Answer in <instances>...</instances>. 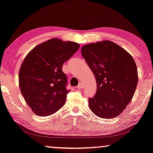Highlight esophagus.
<instances>
[{
	"instance_id": "obj_1",
	"label": "esophagus",
	"mask_w": 153,
	"mask_h": 153,
	"mask_svg": "<svg viewBox=\"0 0 153 153\" xmlns=\"http://www.w3.org/2000/svg\"><path fill=\"white\" fill-rule=\"evenodd\" d=\"M82 87H83V84L82 83V82H79V85L77 86V89H82Z\"/></svg>"
}]
</instances>
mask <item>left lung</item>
I'll return each mask as SVG.
<instances>
[{
    "mask_svg": "<svg viewBox=\"0 0 153 153\" xmlns=\"http://www.w3.org/2000/svg\"><path fill=\"white\" fill-rule=\"evenodd\" d=\"M82 55L95 76L97 91L89 98L95 115L113 119L126 109L138 82L137 66L126 50L110 41L82 47Z\"/></svg>",
    "mask_w": 153,
    "mask_h": 153,
    "instance_id": "8db88e82",
    "label": "left lung"
}]
</instances>
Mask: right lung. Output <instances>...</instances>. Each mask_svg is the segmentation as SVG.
<instances>
[{
    "instance_id": "right-lung-1",
    "label": "right lung",
    "mask_w": 153,
    "mask_h": 153,
    "mask_svg": "<svg viewBox=\"0 0 153 153\" xmlns=\"http://www.w3.org/2000/svg\"><path fill=\"white\" fill-rule=\"evenodd\" d=\"M72 42L52 39L34 48L23 60L19 75V87L25 102L35 114L46 117L65 104L67 77L64 62L78 50Z\"/></svg>"
}]
</instances>
